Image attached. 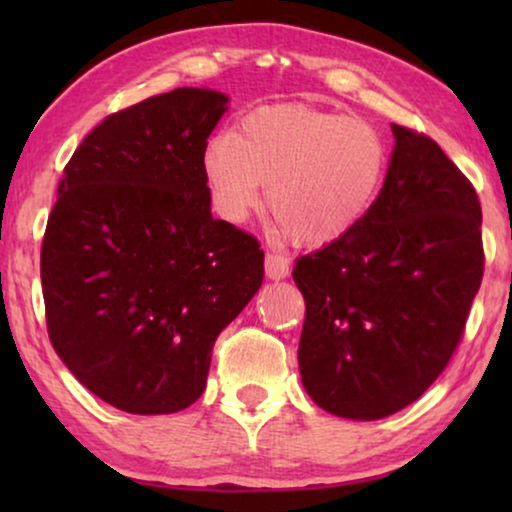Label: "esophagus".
Masks as SVG:
<instances>
[{"label":"esophagus","mask_w":512,"mask_h":512,"mask_svg":"<svg viewBox=\"0 0 512 512\" xmlns=\"http://www.w3.org/2000/svg\"><path fill=\"white\" fill-rule=\"evenodd\" d=\"M289 270V258L284 254H277V251H268V254H265V275L270 279L289 277Z\"/></svg>","instance_id":"34e87169"}]
</instances>
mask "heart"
<instances>
[{"label":"heart","mask_w":512,"mask_h":512,"mask_svg":"<svg viewBox=\"0 0 512 512\" xmlns=\"http://www.w3.org/2000/svg\"><path fill=\"white\" fill-rule=\"evenodd\" d=\"M387 151L373 125L307 107H261L202 151L209 198L240 223L261 202L291 242L321 247L349 233L373 207Z\"/></svg>","instance_id":"heart-1"}]
</instances>
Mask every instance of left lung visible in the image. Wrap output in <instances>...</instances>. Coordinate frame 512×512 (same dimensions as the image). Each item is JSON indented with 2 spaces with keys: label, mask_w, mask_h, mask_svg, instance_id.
I'll return each instance as SVG.
<instances>
[{
  "label": "left lung",
  "mask_w": 512,
  "mask_h": 512,
  "mask_svg": "<svg viewBox=\"0 0 512 512\" xmlns=\"http://www.w3.org/2000/svg\"><path fill=\"white\" fill-rule=\"evenodd\" d=\"M396 146L368 214L300 256V377L338 417L382 419L417 401L459 347L485 270L482 209L466 174L424 132Z\"/></svg>",
  "instance_id": "1"
}]
</instances>
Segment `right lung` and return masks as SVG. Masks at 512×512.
I'll use <instances>...</instances> for the list:
<instances>
[{"instance_id": "1", "label": "right lung", "mask_w": 512, "mask_h": 512, "mask_svg": "<svg viewBox=\"0 0 512 512\" xmlns=\"http://www.w3.org/2000/svg\"><path fill=\"white\" fill-rule=\"evenodd\" d=\"M226 102L177 88L107 116L48 216V338L83 387L132 415L198 401L216 335L263 282L256 237L209 212L202 151Z\"/></svg>"}]
</instances>
